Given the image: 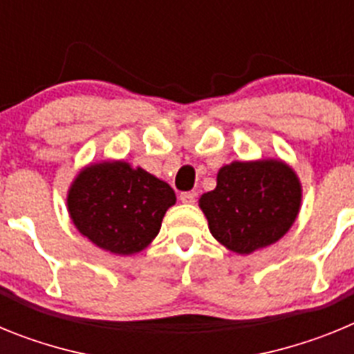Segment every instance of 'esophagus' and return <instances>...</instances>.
I'll use <instances>...</instances> for the list:
<instances>
[{
	"label": "esophagus",
	"mask_w": 354,
	"mask_h": 354,
	"mask_svg": "<svg viewBox=\"0 0 354 354\" xmlns=\"http://www.w3.org/2000/svg\"><path fill=\"white\" fill-rule=\"evenodd\" d=\"M180 202H183V204H193V202H195V193H192V192H186V193H180Z\"/></svg>",
	"instance_id": "obj_1"
}]
</instances>
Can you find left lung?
<instances>
[{
    "label": "left lung",
    "mask_w": 354,
    "mask_h": 354,
    "mask_svg": "<svg viewBox=\"0 0 354 354\" xmlns=\"http://www.w3.org/2000/svg\"><path fill=\"white\" fill-rule=\"evenodd\" d=\"M298 174L282 159L232 161L218 171L216 187L198 205L220 245L250 255L282 239L301 209Z\"/></svg>",
    "instance_id": "left-lung-1"
}]
</instances>
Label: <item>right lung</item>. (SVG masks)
Masks as SVG:
<instances>
[{
    "mask_svg": "<svg viewBox=\"0 0 354 354\" xmlns=\"http://www.w3.org/2000/svg\"><path fill=\"white\" fill-rule=\"evenodd\" d=\"M175 202L170 184L122 159L90 162L67 192L74 227L97 248L115 255L145 250Z\"/></svg>",
    "mask_w": 354,
    "mask_h": 354,
    "instance_id": "add662e5",
    "label": "right lung"
}]
</instances>
